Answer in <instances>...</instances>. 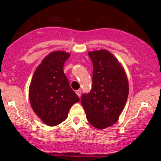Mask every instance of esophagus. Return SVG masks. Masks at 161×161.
<instances>
[{"mask_svg":"<svg viewBox=\"0 0 161 161\" xmlns=\"http://www.w3.org/2000/svg\"><path fill=\"white\" fill-rule=\"evenodd\" d=\"M75 92H76V94H77V95L79 96V97H81V92H82V91H81V90H76V91H75Z\"/></svg>","mask_w":161,"mask_h":161,"instance_id":"esophagus-1","label":"esophagus"}]
</instances>
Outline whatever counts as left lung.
Returning a JSON list of instances; mask_svg holds the SVG:
<instances>
[{
	"mask_svg": "<svg viewBox=\"0 0 161 161\" xmlns=\"http://www.w3.org/2000/svg\"><path fill=\"white\" fill-rule=\"evenodd\" d=\"M93 65L92 88L81 103L93 127L103 129L118 121L129 95V82L122 66L106 50L89 52Z\"/></svg>",
	"mask_w": 161,
	"mask_h": 161,
	"instance_id": "8db88e82",
	"label": "left lung"
}]
</instances>
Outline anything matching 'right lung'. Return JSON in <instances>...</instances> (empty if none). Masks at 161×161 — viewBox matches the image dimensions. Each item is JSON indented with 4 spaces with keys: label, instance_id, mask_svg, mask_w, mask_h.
Segmentation results:
<instances>
[{
    "label": "right lung",
    "instance_id": "1",
    "mask_svg": "<svg viewBox=\"0 0 161 161\" xmlns=\"http://www.w3.org/2000/svg\"><path fill=\"white\" fill-rule=\"evenodd\" d=\"M70 53L53 51L43 58L31 81L29 97L36 114L49 126L67 118L69 109L79 101L64 73V62Z\"/></svg>",
    "mask_w": 161,
    "mask_h": 161
}]
</instances>
